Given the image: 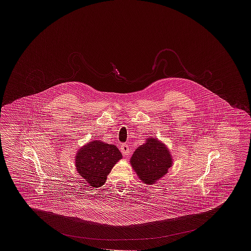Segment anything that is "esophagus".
Instances as JSON below:
<instances>
[{
  "instance_id": "esophagus-1",
  "label": "esophagus",
  "mask_w": 251,
  "mask_h": 251,
  "mask_svg": "<svg viewBox=\"0 0 251 251\" xmlns=\"http://www.w3.org/2000/svg\"><path fill=\"white\" fill-rule=\"evenodd\" d=\"M120 151H121L122 154L124 156H127L130 154V148H129L128 144H122V145L120 146Z\"/></svg>"
}]
</instances>
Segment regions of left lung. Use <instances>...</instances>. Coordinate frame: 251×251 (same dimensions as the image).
Instances as JSON below:
<instances>
[{
  "label": "left lung",
  "mask_w": 251,
  "mask_h": 251,
  "mask_svg": "<svg viewBox=\"0 0 251 251\" xmlns=\"http://www.w3.org/2000/svg\"><path fill=\"white\" fill-rule=\"evenodd\" d=\"M130 163L142 182L151 185L167 174L173 158L167 145L155 137H149L134 151Z\"/></svg>",
  "instance_id": "1"
}]
</instances>
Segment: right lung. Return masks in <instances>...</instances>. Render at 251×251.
Listing matches in <instances>:
<instances>
[{
	"label": "right lung",
	"mask_w": 251,
	"mask_h": 251,
	"mask_svg": "<svg viewBox=\"0 0 251 251\" xmlns=\"http://www.w3.org/2000/svg\"><path fill=\"white\" fill-rule=\"evenodd\" d=\"M120 159L122 154L115 145L93 140L79 149L75 167L90 186L98 188L105 183L108 174Z\"/></svg>",
	"instance_id": "1"
}]
</instances>
